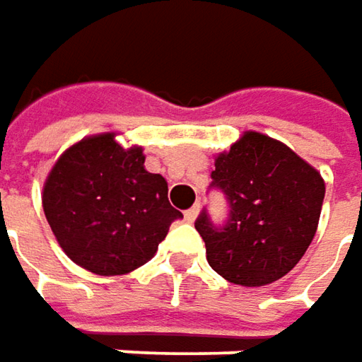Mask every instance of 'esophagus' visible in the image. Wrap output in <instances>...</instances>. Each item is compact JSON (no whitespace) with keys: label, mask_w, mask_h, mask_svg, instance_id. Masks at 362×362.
<instances>
[{"label":"esophagus","mask_w":362,"mask_h":362,"mask_svg":"<svg viewBox=\"0 0 362 362\" xmlns=\"http://www.w3.org/2000/svg\"><path fill=\"white\" fill-rule=\"evenodd\" d=\"M197 216H199V206H193V208L185 211V220H187V222H195Z\"/></svg>","instance_id":"obj_1"}]
</instances>
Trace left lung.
Wrapping results in <instances>:
<instances>
[{"instance_id":"left-lung-1","label":"left lung","mask_w":362,"mask_h":362,"mask_svg":"<svg viewBox=\"0 0 362 362\" xmlns=\"http://www.w3.org/2000/svg\"><path fill=\"white\" fill-rule=\"evenodd\" d=\"M214 165L211 185L226 193L230 218L216 228L204 211L195 222L209 267L243 287L285 277L316 236L326 193L320 171L287 144L252 130Z\"/></svg>"}]
</instances>
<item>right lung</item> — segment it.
<instances>
[{
    "mask_svg": "<svg viewBox=\"0 0 362 362\" xmlns=\"http://www.w3.org/2000/svg\"><path fill=\"white\" fill-rule=\"evenodd\" d=\"M116 132L85 136L50 169L42 208L64 255L101 275H126L154 257L171 222L163 175L144 169L142 146H122Z\"/></svg>",
    "mask_w": 362,
    "mask_h": 362,
    "instance_id": "obj_1",
    "label": "right lung"
}]
</instances>
